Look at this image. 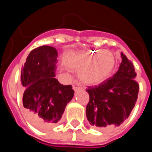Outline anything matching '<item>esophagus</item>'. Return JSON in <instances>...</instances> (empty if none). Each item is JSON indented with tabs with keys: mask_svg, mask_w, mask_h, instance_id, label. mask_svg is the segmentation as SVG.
<instances>
[{
	"mask_svg": "<svg viewBox=\"0 0 152 152\" xmlns=\"http://www.w3.org/2000/svg\"><path fill=\"white\" fill-rule=\"evenodd\" d=\"M73 89L75 90V92H77V91H79L80 89V85L77 82H75L73 84Z\"/></svg>",
	"mask_w": 152,
	"mask_h": 152,
	"instance_id": "1",
	"label": "esophagus"
}]
</instances>
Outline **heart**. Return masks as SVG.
<instances>
[{"label":"heart","instance_id":"b5f03b06","mask_svg":"<svg viewBox=\"0 0 152 152\" xmlns=\"http://www.w3.org/2000/svg\"><path fill=\"white\" fill-rule=\"evenodd\" d=\"M65 65L79 69V77L86 85L95 86L105 81L112 75L115 65L113 53L107 50H96L80 55L70 54L64 58Z\"/></svg>","mask_w":152,"mask_h":152}]
</instances>
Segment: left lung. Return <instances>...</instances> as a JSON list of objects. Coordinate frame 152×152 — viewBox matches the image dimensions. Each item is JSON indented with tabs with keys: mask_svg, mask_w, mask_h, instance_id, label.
Segmentation results:
<instances>
[{
	"mask_svg": "<svg viewBox=\"0 0 152 152\" xmlns=\"http://www.w3.org/2000/svg\"><path fill=\"white\" fill-rule=\"evenodd\" d=\"M121 58L122 62L114 76L86 89L89 95L86 116L94 127L110 129L120 126L137 102L139 86L134 80L137 74L132 62L123 53Z\"/></svg>",
	"mask_w": 152,
	"mask_h": 152,
	"instance_id": "8db88e82",
	"label": "left lung"
}]
</instances>
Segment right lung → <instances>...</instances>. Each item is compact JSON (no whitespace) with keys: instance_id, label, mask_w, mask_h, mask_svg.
Wrapping results in <instances>:
<instances>
[{"instance_id":"add662e5","label":"right lung","mask_w":152,"mask_h":152,"mask_svg":"<svg viewBox=\"0 0 152 152\" xmlns=\"http://www.w3.org/2000/svg\"><path fill=\"white\" fill-rule=\"evenodd\" d=\"M58 52L48 45L31 50L22 66L23 104L26 116L34 126L50 127L62 118L72 100V86L61 85L54 78Z\"/></svg>"}]
</instances>
